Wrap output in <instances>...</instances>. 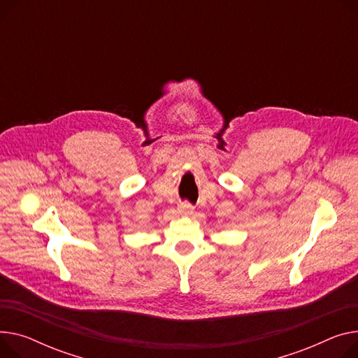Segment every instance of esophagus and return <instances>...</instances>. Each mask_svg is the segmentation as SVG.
<instances>
[{
    "label": "esophagus",
    "mask_w": 358,
    "mask_h": 358,
    "mask_svg": "<svg viewBox=\"0 0 358 358\" xmlns=\"http://www.w3.org/2000/svg\"><path fill=\"white\" fill-rule=\"evenodd\" d=\"M180 213L181 214H193L194 213V207L188 203H181L180 204Z\"/></svg>",
    "instance_id": "obj_1"
}]
</instances>
